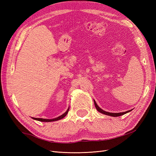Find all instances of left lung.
<instances>
[{"mask_svg": "<svg viewBox=\"0 0 156 156\" xmlns=\"http://www.w3.org/2000/svg\"><path fill=\"white\" fill-rule=\"evenodd\" d=\"M94 105H95V107H96V108L98 110V112H100L101 113H102V114L103 115H108V116H113V117H116V116H122L124 114H126L127 112H129L130 111H131L132 110H129V111H126V112H116V113H114V112H107V111H103L102 108H101L100 107H99L98 105V104L96 103V101L94 100Z\"/></svg>", "mask_w": 156, "mask_h": 156, "instance_id": "left-lung-1", "label": "left lung"}]
</instances>
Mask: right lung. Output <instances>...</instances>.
I'll return each instance as SVG.
<instances>
[{
    "instance_id": "add662e5",
    "label": "right lung",
    "mask_w": 156,
    "mask_h": 156,
    "mask_svg": "<svg viewBox=\"0 0 156 156\" xmlns=\"http://www.w3.org/2000/svg\"><path fill=\"white\" fill-rule=\"evenodd\" d=\"M69 107L68 108V110L66 111L64 114H62V115L59 116L58 117H56L55 118V119H40V118H32V119L34 120H37V121H40V122H54V121H57V120H61L63 118H64L67 115L68 112L69 111Z\"/></svg>"
}]
</instances>
